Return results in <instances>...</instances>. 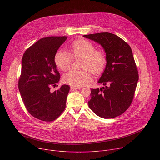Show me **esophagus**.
<instances>
[{
    "label": "esophagus",
    "instance_id": "esophagus-1",
    "mask_svg": "<svg viewBox=\"0 0 160 160\" xmlns=\"http://www.w3.org/2000/svg\"><path fill=\"white\" fill-rule=\"evenodd\" d=\"M81 88H82L81 87H74V86H71V89H72V90L78 89H81Z\"/></svg>",
    "mask_w": 160,
    "mask_h": 160
}]
</instances>
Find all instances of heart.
Listing matches in <instances>:
<instances>
[{
	"instance_id": "b5f03b06",
	"label": "heart",
	"mask_w": 160,
	"mask_h": 160,
	"mask_svg": "<svg viewBox=\"0 0 160 160\" xmlns=\"http://www.w3.org/2000/svg\"><path fill=\"white\" fill-rule=\"evenodd\" d=\"M74 60L82 59L80 71H69L63 76V81L72 86L81 87L91 79L89 72L94 75L101 74L107 64V56L102 49L96 48L95 45L88 40L80 39L74 41L69 47V53L60 50L54 57L56 66L65 71Z\"/></svg>"
}]
</instances>
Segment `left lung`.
<instances>
[{"mask_svg":"<svg viewBox=\"0 0 160 160\" xmlns=\"http://www.w3.org/2000/svg\"><path fill=\"white\" fill-rule=\"evenodd\" d=\"M101 45L107 56L105 70L98 80L104 86L91 89V110L104 119L122 115L130 106L139 80L138 71L129 45L108 32L84 35Z\"/></svg>","mask_w":160,"mask_h":160,"instance_id":"8db88e82","label":"left lung"}]
</instances>
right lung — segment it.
Returning <instances> with one entry per match:
<instances>
[{
  "label": "right lung",
  "instance_id": "1",
  "mask_svg": "<svg viewBox=\"0 0 160 160\" xmlns=\"http://www.w3.org/2000/svg\"><path fill=\"white\" fill-rule=\"evenodd\" d=\"M67 36L41 38L30 47L22 58L18 87L24 104L35 118L46 122L56 120L65 108L70 87L63 85L50 91V86L60 80L54 57Z\"/></svg>",
  "mask_w": 160,
  "mask_h": 160
}]
</instances>
